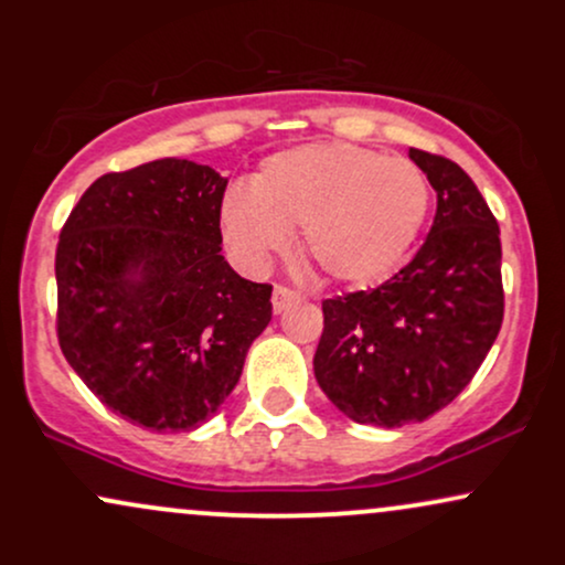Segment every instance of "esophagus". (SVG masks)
<instances>
[{
  "label": "esophagus",
  "mask_w": 565,
  "mask_h": 565,
  "mask_svg": "<svg viewBox=\"0 0 565 565\" xmlns=\"http://www.w3.org/2000/svg\"><path fill=\"white\" fill-rule=\"evenodd\" d=\"M297 300H300V295H297L295 289L274 287V313H284V310H287L289 305H295Z\"/></svg>",
  "instance_id": "esophagus-1"
}]
</instances>
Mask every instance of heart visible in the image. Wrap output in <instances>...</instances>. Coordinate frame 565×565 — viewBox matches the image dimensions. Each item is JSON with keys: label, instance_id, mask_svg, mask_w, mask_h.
I'll return each instance as SVG.
<instances>
[{"label": "heart", "instance_id": "heart-1", "mask_svg": "<svg viewBox=\"0 0 565 565\" xmlns=\"http://www.w3.org/2000/svg\"><path fill=\"white\" fill-rule=\"evenodd\" d=\"M430 210V183L414 161L353 142H308L268 157L249 188H231L220 231L246 268L260 270L289 246L323 276L369 284L408 255Z\"/></svg>", "mask_w": 565, "mask_h": 565}]
</instances>
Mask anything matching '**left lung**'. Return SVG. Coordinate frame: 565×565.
<instances>
[{"label": "left lung", "instance_id": "left-lung-1", "mask_svg": "<svg viewBox=\"0 0 565 565\" xmlns=\"http://www.w3.org/2000/svg\"><path fill=\"white\" fill-rule=\"evenodd\" d=\"M436 191L412 263L377 289L323 300L316 382L361 425L425 423L449 406L494 345L504 313L499 225L468 172L408 148Z\"/></svg>", "mask_w": 565, "mask_h": 565}]
</instances>
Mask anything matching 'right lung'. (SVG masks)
<instances>
[{"label": "right lung", "instance_id": "obj_1", "mask_svg": "<svg viewBox=\"0 0 565 565\" xmlns=\"http://www.w3.org/2000/svg\"><path fill=\"white\" fill-rule=\"evenodd\" d=\"M225 185L191 159L148 161L97 178L61 231V350L138 427L180 433L215 417L270 323L274 289L220 255Z\"/></svg>", "mask_w": 565, "mask_h": 565}]
</instances>
